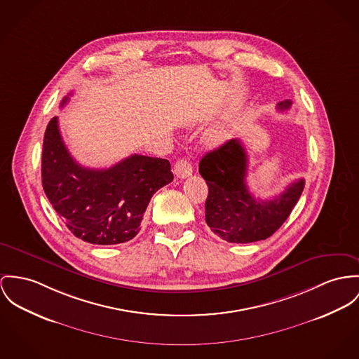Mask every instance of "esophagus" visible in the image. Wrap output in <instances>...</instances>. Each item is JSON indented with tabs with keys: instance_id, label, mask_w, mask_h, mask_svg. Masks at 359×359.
Masks as SVG:
<instances>
[{
	"instance_id": "esophagus-1",
	"label": "esophagus",
	"mask_w": 359,
	"mask_h": 359,
	"mask_svg": "<svg viewBox=\"0 0 359 359\" xmlns=\"http://www.w3.org/2000/svg\"><path fill=\"white\" fill-rule=\"evenodd\" d=\"M173 169H175V175L180 179H186V177L193 175V166L190 164V161H187L186 158H179L175 163Z\"/></svg>"
}]
</instances>
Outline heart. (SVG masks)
Listing matches in <instances>:
<instances>
[{
	"instance_id": "heart-1",
	"label": "heart",
	"mask_w": 359,
	"mask_h": 359,
	"mask_svg": "<svg viewBox=\"0 0 359 359\" xmlns=\"http://www.w3.org/2000/svg\"><path fill=\"white\" fill-rule=\"evenodd\" d=\"M225 137H226V134H225L224 130H213L209 134V140L213 142V143H219V142H222Z\"/></svg>"
}]
</instances>
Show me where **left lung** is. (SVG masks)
Here are the masks:
<instances>
[{
	"label": "left lung",
	"instance_id": "8db88e82",
	"mask_svg": "<svg viewBox=\"0 0 359 359\" xmlns=\"http://www.w3.org/2000/svg\"><path fill=\"white\" fill-rule=\"evenodd\" d=\"M291 105L285 100L278 102L277 109L288 111ZM248 163V153L239 139L222 143L199 161V173L209 189L206 224L229 243H251L272 236L304 191V180L298 179L273 199H255L246 184Z\"/></svg>",
	"mask_w": 359,
	"mask_h": 359
}]
</instances>
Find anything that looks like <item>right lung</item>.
Instances as JSON below:
<instances>
[{
    "label": "right lung",
    "mask_w": 359,
    "mask_h": 359,
    "mask_svg": "<svg viewBox=\"0 0 359 359\" xmlns=\"http://www.w3.org/2000/svg\"><path fill=\"white\" fill-rule=\"evenodd\" d=\"M68 100L65 97L61 107ZM172 180L168 160L140 154L108 169L84 168L65 147L57 117L46 127L43 190L68 229L87 243L108 246L135 238L151 196Z\"/></svg>",
    "instance_id": "add662e5"
}]
</instances>
